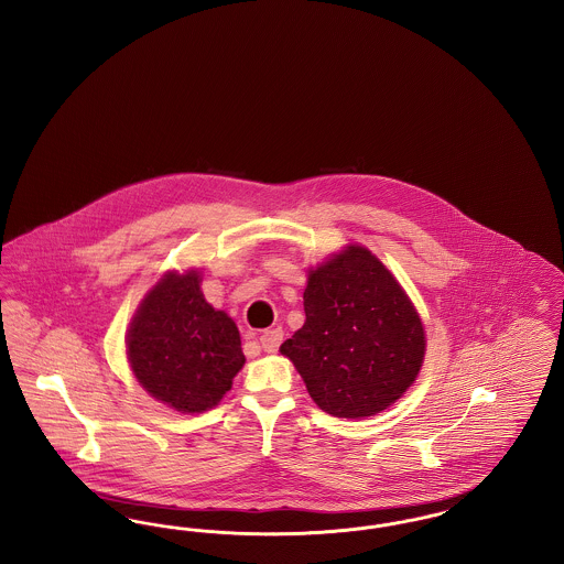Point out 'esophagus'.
Masks as SVG:
<instances>
[{
	"label": "esophagus",
	"instance_id": "34e87169",
	"mask_svg": "<svg viewBox=\"0 0 564 564\" xmlns=\"http://www.w3.org/2000/svg\"><path fill=\"white\" fill-rule=\"evenodd\" d=\"M281 340H283V329H281V327H272V329L262 332V336H260V347L267 350V352H276Z\"/></svg>",
	"mask_w": 564,
	"mask_h": 564
}]
</instances>
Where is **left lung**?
<instances>
[{
	"mask_svg": "<svg viewBox=\"0 0 564 564\" xmlns=\"http://www.w3.org/2000/svg\"><path fill=\"white\" fill-rule=\"evenodd\" d=\"M306 322L281 345L323 412L364 419L400 400L425 357L423 322L398 279L361 245L308 272Z\"/></svg>",
	"mask_w": 564,
	"mask_h": 564,
	"instance_id": "1",
	"label": "left lung"
}]
</instances>
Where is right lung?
Instances as JSON below:
<instances>
[{"instance_id":"right-lung-1","label":"right lung","mask_w":564,"mask_h":564,"mask_svg":"<svg viewBox=\"0 0 564 564\" xmlns=\"http://www.w3.org/2000/svg\"><path fill=\"white\" fill-rule=\"evenodd\" d=\"M137 382L177 412H205L230 391L245 355L239 327L200 292L198 270L166 272L127 332Z\"/></svg>"}]
</instances>
